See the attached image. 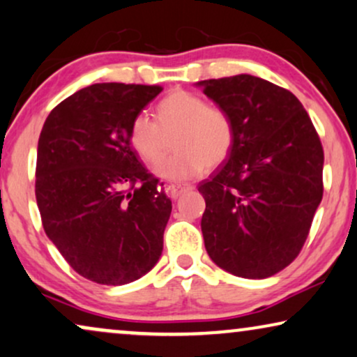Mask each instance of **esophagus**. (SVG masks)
Returning a JSON list of instances; mask_svg holds the SVG:
<instances>
[{
	"mask_svg": "<svg viewBox=\"0 0 357 357\" xmlns=\"http://www.w3.org/2000/svg\"><path fill=\"white\" fill-rule=\"evenodd\" d=\"M193 187L190 183H172V190H170V195H172V198H178L180 195L185 193V192H190Z\"/></svg>",
	"mask_w": 357,
	"mask_h": 357,
	"instance_id": "1",
	"label": "esophagus"
}]
</instances>
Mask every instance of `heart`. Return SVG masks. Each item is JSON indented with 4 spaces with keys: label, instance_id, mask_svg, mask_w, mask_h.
<instances>
[{
    "label": "heart",
    "instance_id": "1",
    "mask_svg": "<svg viewBox=\"0 0 357 357\" xmlns=\"http://www.w3.org/2000/svg\"><path fill=\"white\" fill-rule=\"evenodd\" d=\"M155 120L136 115L128 138L139 158L155 165L167 152L168 138L176 135V153L155 169L164 177L192 178L218 167L231 155L236 143L231 115L193 92L174 91L165 96L155 105Z\"/></svg>",
    "mask_w": 357,
    "mask_h": 357
}]
</instances>
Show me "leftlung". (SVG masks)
<instances>
[{
  "label": "left lung",
  "instance_id": "8db88e82",
  "mask_svg": "<svg viewBox=\"0 0 357 357\" xmlns=\"http://www.w3.org/2000/svg\"><path fill=\"white\" fill-rule=\"evenodd\" d=\"M231 115L236 143L198 192L208 255L236 276L263 280L296 260L324 197V148L299 99L250 75L202 81Z\"/></svg>",
  "mask_w": 357,
  "mask_h": 357
}]
</instances>
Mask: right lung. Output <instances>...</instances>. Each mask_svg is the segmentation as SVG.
Returning a JSON list of instances; mask_svg holds the SVG:
<instances>
[{
	"mask_svg": "<svg viewBox=\"0 0 357 357\" xmlns=\"http://www.w3.org/2000/svg\"><path fill=\"white\" fill-rule=\"evenodd\" d=\"M160 86L102 82L60 102L37 148L42 226L73 270L121 286L153 270L172 202L141 164L130 125Z\"/></svg>",
	"mask_w": 357,
	"mask_h": 357,
	"instance_id": "1",
	"label": "right lung"
}]
</instances>
